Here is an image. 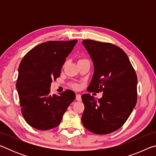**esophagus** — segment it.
I'll return each instance as SVG.
<instances>
[{
	"label": "esophagus",
	"instance_id": "1",
	"mask_svg": "<svg viewBox=\"0 0 156 156\" xmlns=\"http://www.w3.org/2000/svg\"><path fill=\"white\" fill-rule=\"evenodd\" d=\"M76 100H78V101H81V96L80 94H76Z\"/></svg>",
	"mask_w": 156,
	"mask_h": 156
}]
</instances>
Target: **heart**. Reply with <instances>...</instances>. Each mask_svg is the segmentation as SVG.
<instances>
[{"instance_id": "obj_1", "label": "heart", "mask_w": 156, "mask_h": 156, "mask_svg": "<svg viewBox=\"0 0 156 156\" xmlns=\"http://www.w3.org/2000/svg\"><path fill=\"white\" fill-rule=\"evenodd\" d=\"M83 60V59H80L79 60ZM72 87H73L76 88V89L79 88V85H78V84H72Z\"/></svg>"}]
</instances>
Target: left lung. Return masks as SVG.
Returning <instances> with one entry per match:
<instances>
[{
    "label": "left lung",
    "mask_w": 156,
    "mask_h": 156,
    "mask_svg": "<svg viewBox=\"0 0 156 156\" xmlns=\"http://www.w3.org/2000/svg\"><path fill=\"white\" fill-rule=\"evenodd\" d=\"M83 44L94 66L87 91L103 94L98 100L89 94L81 96L84 105L82 122L94 133H112L125 124L136 106V73L120 47L91 40H84Z\"/></svg>",
    "instance_id": "8db88e82"
}]
</instances>
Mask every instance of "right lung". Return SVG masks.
<instances>
[{
  "mask_svg": "<svg viewBox=\"0 0 156 156\" xmlns=\"http://www.w3.org/2000/svg\"><path fill=\"white\" fill-rule=\"evenodd\" d=\"M77 41L45 42L31 49L21 60L16 89L23 118L32 127L44 131L59 125L74 100L73 91L51 96L50 87L60 76L66 58Z\"/></svg>",
  "mask_w": 156,
  "mask_h": 156,
  "instance_id": "obj_1",
  "label": "right lung"
}]
</instances>
